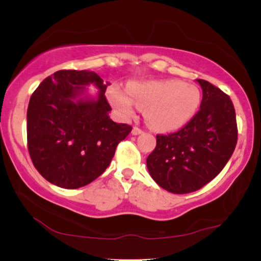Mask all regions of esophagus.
<instances>
[{
    "label": "esophagus",
    "mask_w": 261,
    "mask_h": 261,
    "mask_svg": "<svg viewBox=\"0 0 261 261\" xmlns=\"http://www.w3.org/2000/svg\"><path fill=\"white\" fill-rule=\"evenodd\" d=\"M141 133H144V130L140 129L139 127H133V129H132V134H133V135H139Z\"/></svg>",
    "instance_id": "obj_1"
}]
</instances>
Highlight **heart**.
Masks as SVG:
<instances>
[{"instance_id": "1", "label": "heart", "mask_w": 261, "mask_h": 261, "mask_svg": "<svg viewBox=\"0 0 261 261\" xmlns=\"http://www.w3.org/2000/svg\"><path fill=\"white\" fill-rule=\"evenodd\" d=\"M107 96L123 119L133 117L138 106L145 109L149 126L164 132L185 126L201 103V92L196 85L173 80L130 82L127 92L110 87Z\"/></svg>"}]
</instances>
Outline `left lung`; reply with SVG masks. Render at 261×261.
<instances>
[{
    "mask_svg": "<svg viewBox=\"0 0 261 261\" xmlns=\"http://www.w3.org/2000/svg\"><path fill=\"white\" fill-rule=\"evenodd\" d=\"M197 83L203 92L198 113L176 133L156 135L154 151L146 160L153 180L172 194H189L208 184L237 146V116L230 97L204 80Z\"/></svg>",
    "mask_w": 261,
    "mask_h": 261,
    "instance_id": "left-lung-1",
    "label": "left lung"
}]
</instances>
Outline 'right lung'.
Segmentation results:
<instances>
[{"label":"right lung","instance_id":"right-lung-1","mask_svg":"<svg viewBox=\"0 0 261 261\" xmlns=\"http://www.w3.org/2000/svg\"><path fill=\"white\" fill-rule=\"evenodd\" d=\"M94 85L99 91L88 92ZM105 83L94 71L60 70L41 82L27 109L28 151L35 169L49 183L78 189L109 166L116 146L132 127L116 123Z\"/></svg>","mask_w":261,"mask_h":261}]
</instances>
